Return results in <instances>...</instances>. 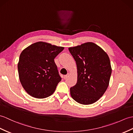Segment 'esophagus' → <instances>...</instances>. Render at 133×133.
<instances>
[{
    "mask_svg": "<svg viewBox=\"0 0 133 133\" xmlns=\"http://www.w3.org/2000/svg\"><path fill=\"white\" fill-rule=\"evenodd\" d=\"M69 75H70V74H67V75H64V76H63V78H64V79H66L68 77H69Z\"/></svg>",
    "mask_w": 133,
    "mask_h": 133,
    "instance_id": "obj_1",
    "label": "esophagus"
}]
</instances>
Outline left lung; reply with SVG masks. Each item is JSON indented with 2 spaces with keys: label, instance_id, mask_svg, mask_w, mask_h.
Masks as SVG:
<instances>
[{
  "label": "left lung",
  "instance_id": "left-lung-1",
  "mask_svg": "<svg viewBox=\"0 0 133 133\" xmlns=\"http://www.w3.org/2000/svg\"><path fill=\"white\" fill-rule=\"evenodd\" d=\"M77 66L76 84L70 94L78 103L89 105L103 96L108 87L112 67L108 55L100 46L88 42L69 48Z\"/></svg>",
  "mask_w": 133,
  "mask_h": 133
}]
</instances>
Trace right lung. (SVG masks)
<instances>
[{
	"mask_svg": "<svg viewBox=\"0 0 133 133\" xmlns=\"http://www.w3.org/2000/svg\"><path fill=\"white\" fill-rule=\"evenodd\" d=\"M63 49L39 41L21 52L17 64L18 76L25 91L31 96L44 98L54 93L61 81L54 59Z\"/></svg>",
	"mask_w": 133,
	"mask_h": 133,
	"instance_id": "add662e5",
	"label": "right lung"
}]
</instances>
